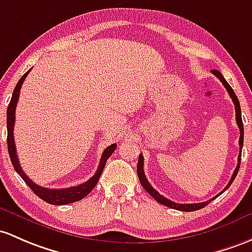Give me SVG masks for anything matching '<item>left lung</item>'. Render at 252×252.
<instances>
[{
	"mask_svg": "<svg viewBox=\"0 0 252 252\" xmlns=\"http://www.w3.org/2000/svg\"><path fill=\"white\" fill-rule=\"evenodd\" d=\"M212 73H213L214 75H216V77L219 78V80H220V82L223 84V86H224V88H226L227 93H228L229 96H231L232 101H233L234 108H235V120H237L238 127H239V131H240V137H239V149H240V153H239V155H238V164H237V167H235V169H234V172H233V175H232L231 180H229V183L227 184L226 188H224L223 190L220 192V193L216 194L215 197H213L212 199H209V201H207V202L191 203V204H179V203H174V202L169 201V199L166 198V197L162 196V194H159L158 192L156 191L155 189H154L153 186L150 185V183H149L147 178H145V173H144V158H143V155H139V158H138V164H137L138 178H139L140 184H142L143 188L145 189V191H147L148 193L150 194V196L153 197V198L155 199L156 202L161 203L162 205H166V207H168V208H172V209L180 210V212H194V210L202 209V208H204L205 205L209 204V203L212 202L213 199H215L216 197H219L221 193H223V192L226 191L227 189L229 188V186H231V184L233 183V180L235 179V177H237L238 170H239V166H240V159H242V149H243V142H244V126H243L242 110H240L239 101H238V97H237V94H234L233 89H232L231 86H229V84L226 82V79H224V78H223V75L221 74V73L219 72V71H216V69H213Z\"/></svg>",
	"mask_w": 252,
	"mask_h": 252,
	"instance_id": "left-lung-1",
	"label": "left lung"
}]
</instances>
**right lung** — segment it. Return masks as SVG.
I'll return each mask as SVG.
<instances>
[{
	"instance_id": "1",
	"label": "right lung",
	"mask_w": 252,
	"mask_h": 252,
	"mask_svg": "<svg viewBox=\"0 0 252 252\" xmlns=\"http://www.w3.org/2000/svg\"><path fill=\"white\" fill-rule=\"evenodd\" d=\"M30 71H31V69H29V71L26 72L18 82L14 91H13L12 99H10L9 105H8V109H7V144H8V153H9L10 161H12V164L13 167H14L15 172L23 178V180L28 184L29 188L31 189V190L44 202L49 203V204H54V205H63V204H69V203H73V202H78L82 198H84L85 196H88V194L94 190V186L97 185L99 178H101L102 172H103L105 162H107V159L112 156V154L114 153V150L116 149V144H112L108 148L104 149L103 154H102L101 156V161H99L98 168H97L96 173L94 174V177L90 178L88 181H85V183L80 184V185L72 186V188H67V189H47L34 184L33 181L30 179L28 175L25 174V172H24L23 168L20 167V163H19L18 155H17V150H15L14 136H13V134H14L13 129H14V124H15V108H17V104H18L19 94H20L21 85H23V83L25 82V78L28 77Z\"/></svg>"
}]
</instances>
